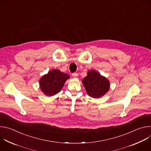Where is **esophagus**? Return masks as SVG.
I'll return each instance as SVG.
<instances>
[{"mask_svg":"<svg viewBox=\"0 0 151 151\" xmlns=\"http://www.w3.org/2000/svg\"><path fill=\"white\" fill-rule=\"evenodd\" d=\"M72 76L73 78H76L78 77V74L77 73H73L72 74Z\"/></svg>","mask_w":151,"mask_h":151,"instance_id":"esophagus-1","label":"esophagus"}]
</instances>
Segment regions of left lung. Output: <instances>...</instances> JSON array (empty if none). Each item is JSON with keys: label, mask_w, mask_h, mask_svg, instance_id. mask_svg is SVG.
I'll return each instance as SVG.
<instances>
[{"label": "left lung", "mask_w": 151, "mask_h": 151, "mask_svg": "<svg viewBox=\"0 0 151 151\" xmlns=\"http://www.w3.org/2000/svg\"><path fill=\"white\" fill-rule=\"evenodd\" d=\"M82 82L88 94L93 98L102 97L110 87L109 80L94 70H89Z\"/></svg>", "instance_id": "left-lung-1"}]
</instances>
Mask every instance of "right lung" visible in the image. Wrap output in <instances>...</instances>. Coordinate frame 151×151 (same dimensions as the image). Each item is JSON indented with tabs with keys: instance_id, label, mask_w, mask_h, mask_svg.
Segmentation results:
<instances>
[{
	"instance_id": "add662e5",
	"label": "right lung",
	"mask_w": 151,
	"mask_h": 151,
	"mask_svg": "<svg viewBox=\"0 0 151 151\" xmlns=\"http://www.w3.org/2000/svg\"><path fill=\"white\" fill-rule=\"evenodd\" d=\"M69 78L68 74L58 69H53L40 79V90L47 96H54L60 91L64 83Z\"/></svg>"
}]
</instances>
